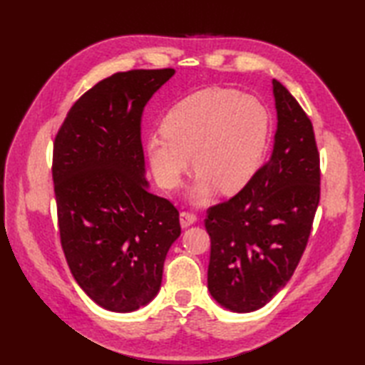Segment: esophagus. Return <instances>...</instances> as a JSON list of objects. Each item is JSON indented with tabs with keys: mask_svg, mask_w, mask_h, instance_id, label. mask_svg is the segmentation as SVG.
Instances as JSON below:
<instances>
[{
	"mask_svg": "<svg viewBox=\"0 0 365 365\" xmlns=\"http://www.w3.org/2000/svg\"><path fill=\"white\" fill-rule=\"evenodd\" d=\"M196 221H197V218H196L195 213H190V212H182L180 213V224H182L183 229L190 227L191 224H195Z\"/></svg>",
	"mask_w": 365,
	"mask_h": 365,
	"instance_id": "obj_1",
	"label": "esophagus"
}]
</instances>
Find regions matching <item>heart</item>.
Here are the masks:
<instances>
[{
    "instance_id": "1",
    "label": "heart",
    "mask_w": 365,
    "mask_h": 365,
    "mask_svg": "<svg viewBox=\"0 0 365 365\" xmlns=\"http://www.w3.org/2000/svg\"><path fill=\"white\" fill-rule=\"evenodd\" d=\"M160 131L163 138L145 143L155 177L165 188L177 187L191 157L197 178L190 199L200 205L216 188L230 196L250 185L265 160L271 118L259 98L237 89L208 88L170 108Z\"/></svg>"
}]
</instances>
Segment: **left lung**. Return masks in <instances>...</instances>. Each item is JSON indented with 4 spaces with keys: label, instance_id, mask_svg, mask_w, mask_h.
Here are the masks:
<instances>
[{
    "label": "left lung",
    "instance_id": "8db88e82",
    "mask_svg": "<svg viewBox=\"0 0 365 365\" xmlns=\"http://www.w3.org/2000/svg\"><path fill=\"white\" fill-rule=\"evenodd\" d=\"M273 153L247 187L207 210L208 290L232 312H254L297 269L320 202V153L304 110L273 80Z\"/></svg>",
    "mask_w": 365,
    "mask_h": 365
}]
</instances>
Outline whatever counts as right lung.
Returning a JSON list of instances; mask_svg holds the SVG:
<instances>
[{
    "instance_id": "right-lung-1",
    "label": "right lung",
    "mask_w": 365,
    "mask_h": 365,
    "mask_svg": "<svg viewBox=\"0 0 365 365\" xmlns=\"http://www.w3.org/2000/svg\"><path fill=\"white\" fill-rule=\"evenodd\" d=\"M174 68L111 75L83 94L53 145L61 245L75 281L111 312H133L155 298L177 208L145 180L141 118Z\"/></svg>"
}]
</instances>
